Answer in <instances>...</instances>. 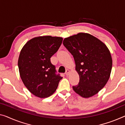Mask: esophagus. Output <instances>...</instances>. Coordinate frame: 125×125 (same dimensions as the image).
Wrapping results in <instances>:
<instances>
[{
    "label": "esophagus",
    "mask_w": 125,
    "mask_h": 125,
    "mask_svg": "<svg viewBox=\"0 0 125 125\" xmlns=\"http://www.w3.org/2000/svg\"><path fill=\"white\" fill-rule=\"evenodd\" d=\"M69 73H70V70H68V69H67V70H66V72H65V74H66V75L68 76V75L69 74Z\"/></svg>",
    "instance_id": "1"
}]
</instances>
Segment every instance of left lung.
<instances>
[{"label": "left lung", "instance_id": "1", "mask_svg": "<svg viewBox=\"0 0 125 125\" xmlns=\"http://www.w3.org/2000/svg\"><path fill=\"white\" fill-rule=\"evenodd\" d=\"M63 45L73 56L79 82L73 86L75 93L89 98L104 87L110 76L112 59L101 40L89 33H79L65 38Z\"/></svg>", "mask_w": 125, "mask_h": 125}]
</instances>
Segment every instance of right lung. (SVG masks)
Instances as JSON below:
<instances>
[{"label": "right lung", "instance_id": "add662e5", "mask_svg": "<svg viewBox=\"0 0 125 125\" xmlns=\"http://www.w3.org/2000/svg\"><path fill=\"white\" fill-rule=\"evenodd\" d=\"M62 38L39 36L29 40L21 50L18 65L21 79L36 97H49L56 91L62 78L56 74L50 58L58 50Z\"/></svg>", "mask_w": 125, "mask_h": 125}]
</instances>
